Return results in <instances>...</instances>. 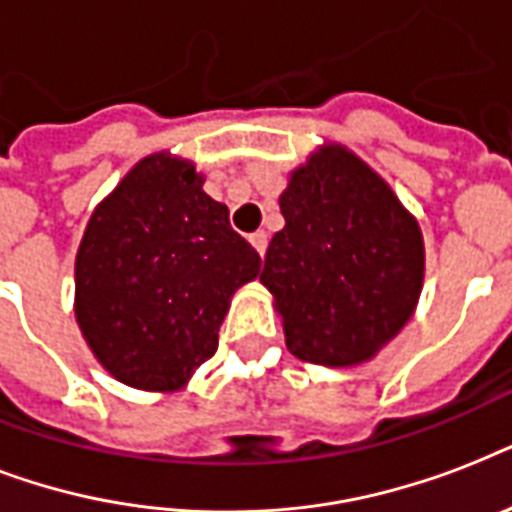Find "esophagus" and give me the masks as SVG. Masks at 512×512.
<instances>
[{
	"label": "esophagus",
	"mask_w": 512,
	"mask_h": 512,
	"mask_svg": "<svg viewBox=\"0 0 512 512\" xmlns=\"http://www.w3.org/2000/svg\"><path fill=\"white\" fill-rule=\"evenodd\" d=\"M249 241H252V247L260 252V257L265 255V249H268V233L265 231H255L252 236H249Z\"/></svg>",
	"instance_id": "esophagus-1"
}]
</instances>
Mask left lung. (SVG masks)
I'll return each instance as SVG.
<instances>
[{"instance_id":"obj_1","label":"left lung","mask_w":512,"mask_h":512,"mask_svg":"<svg viewBox=\"0 0 512 512\" xmlns=\"http://www.w3.org/2000/svg\"><path fill=\"white\" fill-rule=\"evenodd\" d=\"M279 204L287 225L268 244L260 281L276 297L287 348L324 366L372 358L420 297L417 220L345 148L311 156Z\"/></svg>"}]
</instances>
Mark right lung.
<instances>
[{
    "mask_svg": "<svg viewBox=\"0 0 512 512\" xmlns=\"http://www.w3.org/2000/svg\"><path fill=\"white\" fill-rule=\"evenodd\" d=\"M257 273L260 255L193 164L148 156L87 223L76 321L116 380L175 390L215 356L228 300Z\"/></svg>",
    "mask_w": 512,
    "mask_h": 512,
    "instance_id": "right-lung-1",
    "label": "right lung"
}]
</instances>
